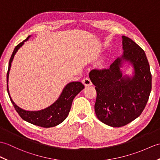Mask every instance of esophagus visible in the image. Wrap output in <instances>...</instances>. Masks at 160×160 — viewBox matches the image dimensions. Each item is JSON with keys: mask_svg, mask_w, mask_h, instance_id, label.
<instances>
[{"mask_svg": "<svg viewBox=\"0 0 160 160\" xmlns=\"http://www.w3.org/2000/svg\"><path fill=\"white\" fill-rule=\"evenodd\" d=\"M82 83H83L84 86H86V87L91 86V85H92L91 81L90 78H89L88 77H85L82 80Z\"/></svg>", "mask_w": 160, "mask_h": 160, "instance_id": "esophagus-1", "label": "esophagus"}]
</instances>
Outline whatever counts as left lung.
Segmentation results:
<instances>
[{
	"mask_svg": "<svg viewBox=\"0 0 160 160\" xmlns=\"http://www.w3.org/2000/svg\"><path fill=\"white\" fill-rule=\"evenodd\" d=\"M122 53L109 68L89 73L95 86V112L98 119L113 128L127 125L142 112L151 91V73L145 52L130 38L122 36ZM124 62L134 68L132 77L122 76Z\"/></svg>",
	"mask_w": 160,
	"mask_h": 160,
	"instance_id": "1",
	"label": "left lung"
}]
</instances>
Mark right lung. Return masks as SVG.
Wrapping results in <instances>:
<instances>
[{
	"label": "right lung",
	"instance_id": "right-lung-1",
	"mask_svg": "<svg viewBox=\"0 0 160 160\" xmlns=\"http://www.w3.org/2000/svg\"><path fill=\"white\" fill-rule=\"evenodd\" d=\"M31 36H28L23 42L16 46L12 54V57L10 58L8 71H7V92H8L11 102L13 103L15 109H16V112L20 115L22 119L31 124L39 126V127L46 128L54 127V126H57L58 124L61 123L68 117L74 98L83 88H84V86L80 82H72L68 84L65 87L63 88L60 97L58 98L57 101L49 107L42 110L27 111L22 109L19 106H18L13 102L9 94L8 88L9 73L15 54L17 52V51L19 50V48L23 46L24 42L28 39Z\"/></svg>",
	"mask_w": 160,
	"mask_h": 160
}]
</instances>
